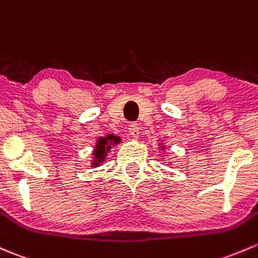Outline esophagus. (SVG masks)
<instances>
[{"instance_id": "1", "label": "esophagus", "mask_w": 258, "mask_h": 258, "mask_svg": "<svg viewBox=\"0 0 258 258\" xmlns=\"http://www.w3.org/2000/svg\"><path fill=\"white\" fill-rule=\"evenodd\" d=\"M130 135H131L134 138L140 137V127H138L137 123L130 124Z\"/></svg>"}]
</instances>
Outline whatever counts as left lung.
<instances>
[{
	"label": "left lung",
	"mask_w": 258,
	"mask_h": 258,
	"mask_svg": "<svg viewBox=\"0 0 258 258\" xmlns=\"http://www.w3.org/2000/svg\"><path fill=\"white\" fill-rule=\"evenodd\" d=\"M159 147H161V148H162V151H164V150H165V147H164V146H163V145H159Z\"/></svg>",
	"instance_id": "left-lung-1"
}]
</instances>
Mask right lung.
I'll return each instance as SVG.
<instances>
[{
    "label": "right lung",
    "instance_id": "right-lung-1",
    "mask_svg": "<svg viewBox=\"0 0 258 258\" xmlns=\"http://www.w3.org/2000/svg\"><path fill=\"white\" fill-rule=\"evenodd\" d=\"M121 142V138L115 135H106L105 137H99L96 141V146L94 148V158L91 161V167H99L104 163L106 159L107 153L110 152L111 147L118 145Z\"/></svg>",
    "mask_w": 258,
    "mask_h": 258
}]
</instances>
